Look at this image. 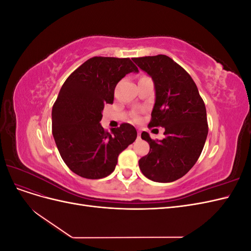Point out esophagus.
<instances>
[{
    "mask_svg": "<svg viewBox=\"0 0 251 251\" xmlns=\"http://www.w3.org/2000/svg\"><path fill=\"white\" fill-rule=\"evenodd\" d=\"M138 138H140V132L138 131Z\"/></svg>",
    "mask_w": 251,
    "mask_h": 251,
    "instance_id": "obj_1",
    "label": "esophagus"
}]
</instances>
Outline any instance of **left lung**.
Segmentation results:
<instances>
[{"label": "left lung", "instance_id": "1", "mask_svg": "<svg viewBox=\"0 0 251 251\" xmlns=\"http://www.w3.org/2000/svg\"><path fill=\"white\" fill-rule=\"evenodd\" d=\"M133 60L154 80L156 100L149 127L165 130V137L157 141L141 133L150 151L139 160L140 171L151 181H176L195 165L206 141L204 101L191 75L171 57L159 54Z\"/></svg>", "mask_w": 251, "mask_h": 251}]
</instances>
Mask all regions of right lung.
<instances>
[{"instance_id": "obj_1", "label": "right lung", "mask_w": 251, "mask_h": 251, "mask_svg": "<svg viewBox=\"0 0 251 251\" xmlns=\"http://www.w3.org/2000/svg\"><path fill=\"white\" fill-rule=\"evenodd\" d=\"M137 71L130 58L94 56L64 82L52 108V134L60 157L78 176H109L119 154L137 138L130 124H121L111 133L100 124L104 104L113 103L118 81Z\"/></svg>"}]
</instances>
